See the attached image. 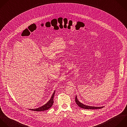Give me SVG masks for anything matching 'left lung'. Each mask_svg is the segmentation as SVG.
<instances>
[{
	"label": "left lung",
	"instance_id": "1",
	"mask_svg": "<svg viewBox=\"0 0 127 127\" xmlns=\"http://www.w3.org/2000/svg\"><path fill=\"white\" fill-rule=\"evenodd\" d=\"M75 102H76V104H77V105L79 107L82 108L83 109H101L104 107H94V106H90L84 105L79 102V101L77 99L76 96L75 97Z\"/></svg>",
	"mask_w": 127,
	"mask_h": 127
}]
</instances>
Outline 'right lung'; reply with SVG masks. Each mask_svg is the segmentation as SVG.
Wrapping results in <instances>:
<instances>
[{
    "label": "right lung",
    "mask_w": 127,
    "mask_h": 127,
    "mask_svg": "<svg viewBox=\"0 0 127 127\" xmlns=\"http://www.w3.org/2000/svg\"><path fill=\"white\" fill-rule=\"evenodd\" d=\"M55 92V91H54V92L53 93L49 101L46 104L44 105L43 106H42L39 108H36V109H29V110H31L32 111H43L48 110L49 108H50L52 106V105L53 104V103H54L53 98H54Z\"/></svg>",
    "instance_id": "1"
}]
</instances>
